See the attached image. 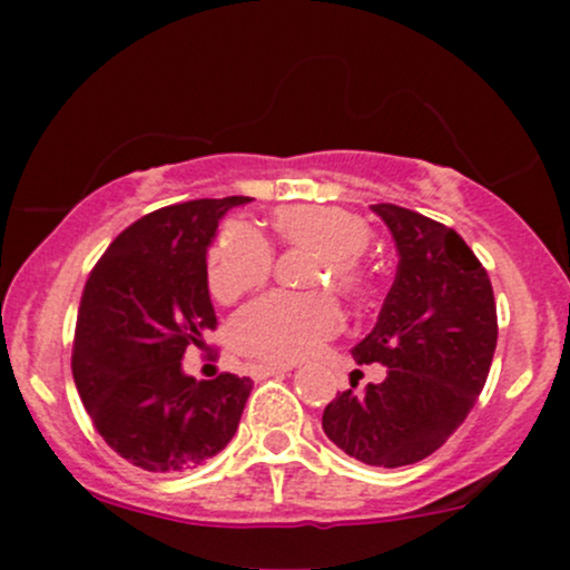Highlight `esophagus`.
Wrapping results in <instances>:
<instances>
[{"mask_svg":"<svg viewBox=\"0 0 570 570\" xmlns=\"http://www.w3.org/2000/svg\"><path fill=\"white\" fill-rule=\"evenodd\" d=\"M289 370H292L289 364H257V367H252V375L267 377V375H278V372H289Z\"/></svg>","mask_w":570,"mask_h":570,"instance_id":"esophagus-1","label":"esophagus"}]
</instances>
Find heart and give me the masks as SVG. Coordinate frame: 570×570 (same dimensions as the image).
<instances>
[{
	"instance_id": "b5f03b06",
	"label": "heart",
	"mask_w": 570,
	"mask_h": 570,
	"mask_svg": "<svg viewBox=\"0 0 570 570\" xmlns=\"http://www.w3.org/2000/svg\"><path fill=\"white\" fill-rule=\"evenodd\" d=\"M273 227L289 246L322 254L313 284L332 281L345 294L364 289L358 259L372 233L362 219L335 206H286L273 214ZM273 267V248L265 235L246 222H227L208 248V289L219 303H235L263 286ZM340 326V307L332 294L273 292L235 316L233 345L240 353L271 364L303 362L322 348Z\"/></svg>"
}]
</instances>
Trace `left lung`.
Here are the masks:
<instances>
[{"label":"left lung","instance_id":"left-lung-1","mask_svg":"<svg viewBox=\"0 0 570 570\" xmlns=\"http://www.w3.org/2000/svg\"><path fill=\"white\" fill-rule=\"evenodd\" d=\"M399 265L377 324L353 345L356 364H383V383H356L326 404L324 434L370 466L396 469L440 450L466 421L499 340L488 271L455 230L377 203Z\"/></svg>","mask_w":570,"mask_h":570}]
</instances>
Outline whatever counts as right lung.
I'll list each match as a JSON object with an SVG mask.
<instances>
[{"label":"right lung","instance_id":"right-lung-1","mask_svg":"<svg viewBox=\"0 0 570 570\" xmlns=\"http://www.w3.org/2000/svg\"><path fill=\"white\" fill-rule=\"evenodd\" d=\"M252 198L189 200L147 214L104 252L85 284L71 375L104 442L147 472H187L238 431L248 377L195 381L189 345L217 326L206 254L222 217Z\"/></svg>","mask_w":570,"mask_h":570}]
</instances>
